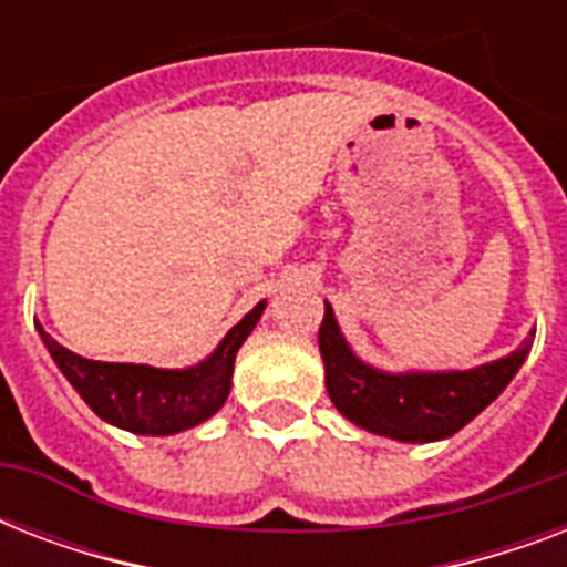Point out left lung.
Returning a JSON list of instances; mask_svg holds the SVG:
<instances>
[{"instance_id": "1", "label": "left lung", "mask_w": 567, "mask_h": 567, "mask_svg": "<svg viewBox=\"0 0 567 567\" xmlns=\"http://www.w3.org/2000/svg\"><path fill=\"white\" fill-rule=\"evenodd\" d=\"M318 344L327 368V391L336 409L355 426L409 444H430L456 435L492 405L527 362L533 336L497 362L467 371H403L391 373L362 362L347 344L336 311L323 302Z\"/></svg>"}]
</instances>
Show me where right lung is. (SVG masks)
<instances>
[{
	"instance_id": "obj_1",
	"label": "right lung",
	"mask_w": 567,
	"mask_h": 567,
	"mask_svg": "<svg viewBox=\"0 0 567 567\" xmlns=\"http://www.w3.org/2000/svg\"><path fill=\"white\" fill-rule=\"evenodd\" d=\"M267 300L247 311L223 341L190 368H150L128 362H93L75 355L38 327L52 362L64 373L66 382L79 391L84 403L102 421L135 435H176L220 412L231 391L235 355L256 323L265 315Z\"/></svg>"
}]
</instances>
